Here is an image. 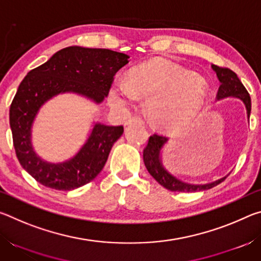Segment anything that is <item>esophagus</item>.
<instances>
[{"label": "esophagus", "mask_w": 261, "mask_h": 261, "mask_svg": "<svg viewBox=\"0 0 261 261\" xmlns=\"http://www.w3.org/2000/svg\"><path fill=\"white\" fill-rule=\"evenodd\" d=\"M143 120L139 117H131L125 122V125H131V124H143Z\"/></svg>", "instance_id": "esophagus-1"}]
</instances>
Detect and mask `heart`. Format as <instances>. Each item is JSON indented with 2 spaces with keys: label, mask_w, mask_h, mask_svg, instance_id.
I'll return each mask as SVG.
<instances>
[{
  "label": "heart",
  "mask_w": 261,
  "mask_h": 261,
  "mask_svg": "<svg viewBox=\"0 0 261 261\" xmlns=\"http://www.w3.org/2000/svg\"><path fill=\"white\" fill-rule=\"evenodd\" d=\"M210 86L200 74L167 60H154L132 69L125 82L110 88L109 102L120 109L135 98L146 99L149 121L159 129L177 131L205 109Z\"/></svg>",
  "instance_id": "1"
}]
</instances>
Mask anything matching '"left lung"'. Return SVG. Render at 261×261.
Here are the masks:
<instances>
[{
	"label": "left lung",
	"instance_id": "8db88e82",
	"mask_svg": "<svg viewBox=\"0 0 261 261\" xmlns=\"http://www.w3.org/2000/svg\"><path fill=\"white\" fill-rule=\"evenodd\" d=\"M212 69L216 73L220 82V87L218 91V95L216 98L218 100H222L224 98H236L240 99L243 103H244L246 108V115L247 118H250L251 114V98L250 94L247 93L246 88L243 85L240 78L237 74L231 71L230 69L220 68L218 65H212ZM168 143V138L165 136L160 135H153L149 137L147 146L145 147L143 158L144 163L146 166V169L148 173L153 176V178L156 180L159 184H161L163 188L170 191L176 192H197V191H204V190H208L216 187V185L223 182L227 178L224 176L222 178H219L214 180V182L206 183V184H191L183 182V180L178 179L176 176L170 174L169 171L166 169V167L162 163V149L165 145Z\"/></svg>",
	"mask_w": 261,
	"mask_h": 261
}]
</instances>
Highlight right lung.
I'll list each match as a JSON object with an SVG mask.
<instances>
[{
	"label": "right lung",
	"mask_w": 261,
	"mask_h": 261,
	"mask_svg": "<svg viewBox=\"0 0 261 261\" xmlns=\"http://www.w3.org/2000/svg\"><path fill=\"white\" fill-rule=\"evenodd\" d=\"M129 63L123 53L71 46L55 53L46 63L26 74L10 106V127L21 167L47 188L70 191L93 180L102 170L122 125L93 123L87 139L72 158L48 162L32 144V127L47 101L64 93L84 96L99 105L108 95L115 73Z\"/></svg>",
	"instance_id": "1"
}]
</instances>
